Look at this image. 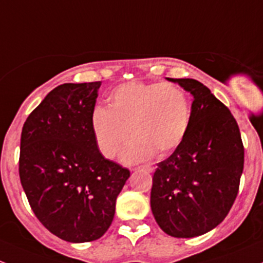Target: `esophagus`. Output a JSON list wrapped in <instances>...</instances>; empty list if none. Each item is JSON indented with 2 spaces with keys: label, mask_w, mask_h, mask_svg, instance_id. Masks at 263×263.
Instances as JSON below:
<instances>
[{
  "label": "esophagus",
  "mask_w": 263,
  "mask_h": 263,
  "mask_svg": "<svg viewBox=\"0 0 263 263\" xmlns=\"http://www.w3.org/2000/svg\"><path fill=\"white\" fill-rule=\"evenodd\" d=\"M134 170H147L148 173H153V171L155 170V166L153 164H145V165H141V166L135 167Z\"/></svg>",
  "instance_id": "1"
}]
</instances>
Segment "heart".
Returning <instances> with one entry per match:
<instances>
[{"label": "heart", "instance_id": "b5f03b06", "mask_svg": "<svg viewBox=\"0 0 263 263\" xmlns=\"http://www.w3.org/2000/svg\"><path fill=\"white\" fill-rule=\"evenodd\" d=\"M190 123L186 93L173 83L128 82L108 97L107 108L96 107L90 128L99 153L113 159L128 140L124 161H140L155 153L164 156L179 147Z\"/></svg>", "mask_w": 263, "mask_h": 263}]
</instances>
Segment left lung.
<instances>
[{"instance_id": "1", "label": "left lung", "mask_w": 263, "mask_h": 263, "mask_svg": "<svg viewBox=\"0 0 263 263\" xmlns=\"http://www.w3.org/2000/svg\"><path fill=\"white\" fill-rule=\"evenodd\" d=\"M170 79L194 97L186 136L157 164L151 209L171 237L192 238L227 217L239 190L245 147L236 118L195 79Z\"/></svg>"}]
</instances>
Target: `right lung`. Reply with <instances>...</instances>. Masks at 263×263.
<instances>
[{"mask_svg":"<svg viewBox=\"0 0 263 263\" xmlns=\"http://www.w3.org/2000/svg\"><path fill=\"white\" fill-rule=\"evenodd\" d=\"M101 82L54 88L21 132L18 174L32 212L66 242L101 238L112 224L128 168L104 159L90 128Z\"/></svg>","mask_w":263,"mask_h":263,"instance_id":"1","label":"right lung"}]
</instances>
